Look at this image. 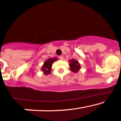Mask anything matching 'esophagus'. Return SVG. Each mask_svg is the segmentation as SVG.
Here are the masks:
<instances>
[{"label": "esophagus", "instance_id": "esophagus-1", "mask_svg": "<svg viewBox=\"0 0 121 121\" xmlns=\"http://www.w3.org/2000/svg\"><path fill=\"white\" fill-rule=\"evenodd\" d=\"M63 59H64V58H63V56H59V59H60V60H63Z\"/></svg>", "mask_w": 121, "mask_h": 121}]
</instances>
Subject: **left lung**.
Instances as JSON below:
<instances>
[{
	"label": "left lung",
	"mask_w": 121,
	"mask_h": 121,
	"mask_svg": "<svg viewBox=\"0 0 121 121\" xmlns=\"http://www.w3.org/2000/svg\"><path fill=\"white\" fill-rule=\"evenodd\" d=\"M70 62V70L72 72H74V73H78L79 70L81 69V65L79 64V62L78 60H75V59H71L69 61Z\"/></svg>",
	"instance_id": "8db88e82"
}]
</instances>
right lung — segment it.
I'll list each match as a JSON object with an SVG mask.
<instances>
[{
	"instance_id": "add662e5",
	"label": "right lung",
	"mask_w": 121,
	"mask_h": 121,
	"mask_svg": "<svg viewBox=\"0 0 121 121\" xmlns=\"http://www.w3.org/2000/svg\"><path fill=\"white\" fill-rule=\"evenodd\" d=\"M57 60H58V58H52L47 59L44 62L42 67L41 68V70L44 73V74L47 75L50 74L51 71V69H52V63Z\"/></svg>"
}]
</instances>
